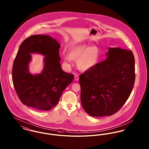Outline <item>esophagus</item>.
Instances as JSON below:
<instances>
[{"label": "esophagus", "mask_w": 149, "mask_h": 149, "mask_svg": "<svg viewBox=\"0 0 149 149\" xmlns=\"http://www.w3.org/2000/svg\"><path fill=\"white\" fill-rule=\"evenodd\" d=\"M79 76H78V75H75V77H74V79H75V80H76V81H78L79 80Z\"/></svg>", "instance_id": "1"}]
</instances>
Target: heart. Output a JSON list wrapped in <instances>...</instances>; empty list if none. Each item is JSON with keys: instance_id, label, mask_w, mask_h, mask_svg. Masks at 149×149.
Here are the masks:
<instances>
[{"instance_id": "b5f03b06", "label": "heart", "mask_w": 149, "mask_h": 149, "mask_svg": "<svg viewBox=\"0 0 149 149\" xmlns=\"http://www.w3.org/2000/svg\"><path fill=\"white\" fill-rule=\"evenodd\" d=\"M65 63L70 60L76 61L78 69L81 71L88 70L98 63L100 58L99 48L95 46H89L86 45L76 46L69 51Z\"/></svg>"}]
</instances>
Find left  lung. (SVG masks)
I'll list each match as a JSON object with an SVG mask.
<instances>
[{
    "instance_id": "8db88e82",
    "label": "left lung",
    "mask_w": 149,
    "mask_h": 149,
    "mask_svg": "<svg viewBox=\"0 0 149 149\" xmlns=\"http://www.w3.org/2000/svg\"><path fill=\"white\" fill-rule=\"evenodd\" d=\"M106 56L104 61L79 77L81 105L93 117L109 116L118 111L135 83V58L131 51L111 47Z\"/></svg>"
}]
</instances>
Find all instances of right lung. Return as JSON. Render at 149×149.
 Instances as JSON below:
<instances>
[{
    "mask_svg": "<svg viewBox=\"0 0 149 149\" xmlns=\"http://www.w3.org/2000/svg\"><path fill=\"white\" fill-rule=\"evenodd\" d=\"M60 45L50 36L33 35L24 40L19 47L12 69V80L22 103L40 111H49L55 106L74 75L64 72L59 56ZM45 56L44 67L40 74L29 71L31 53Z\"/></svg>",
    "mask_w": 149,
    "mask_h": 149,
    "instance_id": "obj_1",
    "label": "right lung"
}]
</instances>
